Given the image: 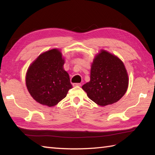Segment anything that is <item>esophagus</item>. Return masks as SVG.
<instances>
[{
  "instance_id": "34e87169",
  "label": "esophagus",
  "mask_w": 155,
  "mask_h": 155,
  "mask_svg": "<svg viewBox=\"0 0 155 155\" xmlns=\"http://www.w3.org/2000/svg\"><path fill=\"white\" fill-rule=\"evenodd\" d=\"M73 86L74 87H81V83H74L73 84Z\"/></svg>"
}]
</instances>
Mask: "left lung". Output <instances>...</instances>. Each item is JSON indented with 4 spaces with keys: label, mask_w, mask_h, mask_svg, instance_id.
Instances as JSON below:
<instances>
[{
    "label": "left lung",
    "mask_w": 155,
    "mask_h": 155,
    "mask_svg": "<svg viewBox=\"0 0 155 155\" xmlns=\"http://www.w3.org/2000/svg\"><path fill=\"white\" fill-rule=\"evenodd\" d=\"M90 78L82 88L91 100L102 107L117 103L128 88V77L123 62L104 50L95 56Z\"/></svg>",
    "instance_id": "obj_1"
}]
</instances>
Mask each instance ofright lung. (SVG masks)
I'll return each mask as SVG.
<instances>
[{"label":"right lung","mask_w":155,"mask_h":155,"mask_svg":"<svg viewBox=\"0 0 155 155\" xmlns=\"http://www.w3.org/2000/svg\"><path fill=\"white\" fill-rule=\"evenodd\" d=\"M64 64L62 53L54 48L39 55L28 67L26 84L31 97L38 103L53 107L72 88Z\"/></svg>","instance_id":"1"}]
</instances>
